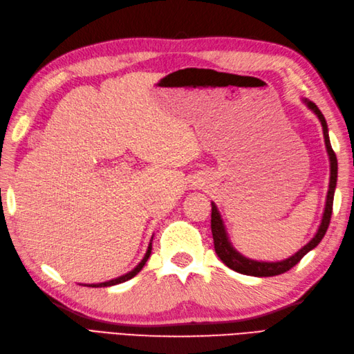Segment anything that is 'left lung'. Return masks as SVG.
I'll return each instance as SVG.
<instances>
[{
    "label": "left lung",
    "mask_w": 354,
    "mask_h": 354,
    "mask_svg": "<svg viewBox=\"0 0 354 354\" xmlns=\"http://www.w3.org/2000/svg\"><path fill=\"white\" fill-rule=\"evenodd\" d=\"M302 102L306 104L308 109L312 111L318 116V120L322 125V133H324V141H325V149L326 153H328V159H330V185H328V192H326V200H325V207H324V213L321 218V225L318 226L317 233L313 234V238L305 245L300 248V250L293 254L292 257L281 259V261H258L248 258L243 254H241L236 248H234L229 239V234L225 226V221L221 218V214L218 212L217 205L212 201V232H213V239H214V250L217 257L223 261V264L232 268L233 271H238L241 274H246V276H254V277H272V276H279V274H283L286 271H289L292 267H295L300 259H302L309 251H312L313 248L318 246V243L322 241L324 234L330 226V220H331V213H333V201H334V192L337 187V157L335 153L333 151L331 142H330V136H328V125H326L325 118L322 112L318 109V106L309 99H302Z\"/></svg>",
    "instance_id": "left-lung-1"
}]
</instances>
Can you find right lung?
Here are the masks:
<instances>
[{"mask_svg":"<svg viewBox=\"0 0 354 354\" xmlns=\"http://www.w3.org/2000/svg\"><path fill=\"white\" fill-rule=\"evenodd\" d=\"M151 241H153V238H151ZM151 241H150V243H149V248H147L146 254H144L142 259L140 261L138 266H136L134 270H131V271H128L127 274H124V276L112 279V280H109V281H103V283H97V284H83V286H88V287H109V286L120 284V283H124V281H127V280H129V279H133L134 276H137V274L141 271V268H142L144 266H146V263H147V259H149V257H150V254H151Z\"/></svg>","mask_w":354,"mask_h":354,"instance_id":"obj_1","label":"right lung"}]
</instances>
